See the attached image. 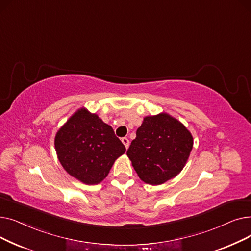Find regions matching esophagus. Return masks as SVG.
I'll return each mask as SVG.
<instances>
[{
  "mask_svg": "<svg viewBox=\"0 0 251 251\" xmlns=\"http://www.w3.org/2000/svg\"><path fill=\"white\" fill-rule=\"evenodd\" d=\"M121 141L123 142V144H124L126 149H128V148H129V143H130V142H129V139H128L127 137H123V138L121 139Z\"/></svg>",
  "mask_w": 251,
  "mask_h": 251,
  "instance_id": "obj_1",
  "label": "esophagus"
}]
</instances>
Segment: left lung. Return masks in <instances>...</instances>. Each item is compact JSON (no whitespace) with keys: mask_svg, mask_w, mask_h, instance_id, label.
Listing matches in <instances>:
<instances>
[{"mask_svg":"<svg viewBox=\"0 0 251 251\" xmlns=\"http://www.w3.org/2000/svg\"><path fill=\"white\" fill-rule=\"evenodd\" d=\"M193 147L190 131L168 113L143 118L127 155L140 180L161 185L185 167Z\"/></svg>","mask_w":251,"mask_h":251,"instance_id":"left-lung-1","label":"left lung"}]
</instances>
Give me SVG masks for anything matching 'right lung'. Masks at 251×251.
<instances>
[{
	"label": "right lung",
	"mask_w": 251,
	"mask_h": 251,
	"mask_svg": "<svg viewBox=\"0 0 251 251\" xmlns=\"http://www.w3.org/2000/svg\"><path fill=\"white\" fill-rule=\"evenodd\" d=\"M55 150L66 172L86 185L100 183L126 151L113 128L83 107L57 131Z\"/></svg>",
	"instance_id": "1"
}]
</instances>
